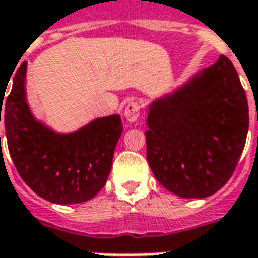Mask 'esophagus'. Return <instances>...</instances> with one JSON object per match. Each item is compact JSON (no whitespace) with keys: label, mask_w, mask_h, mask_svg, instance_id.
I'll use <instances>...</instances> for the list:
<instances>
[{"label":"esophagus","mask_w":258,"mask_h":258,"mask_svg":"<svg viewBox=\"0 0 258 258\" xmlns=\"http://www.w3.org/2000/svg\"><path fill=\"white\" fill-rule=\"evenodd\" d=\"M123 114L124 119L129 123H135L139 119V114H141V104L138 103V102H129L124 106Z\"/></svg>","instance_id":"34e87169"}]
</instances>
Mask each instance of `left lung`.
Returning a JSON list of instances; mask_svg holds the SVG:
<instances>
[{
    "instance_id": "1",
    "label": "left lung",
    "mask_w": 258,
    "mask_h": 258,
    "mask_svg": "<svg viewBox=\"0 0 258 258\" xmlns=\"http://www.w3.org/2000/svg\"><path fill=\"white\" fill-rule=\"evenodd\" d=\"M247 132V96L235 67L221 54L188 85L151 104L146 158L168 191L205 198L231 178Z\"/></svg>"
}]
</instances>
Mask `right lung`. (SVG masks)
Wrapping results in <instances>:
<instances>
[{
  "label": "right lung",
  "instance_id": "1",
  "mask_svg": "<svg viewBox=\"0 0 258 258\" xmlns=\"http://www.w3.org/2000/svg\"><path fill=\"white\" fill-rule=\"evenodd\" d=\"M25 70V63L18 67L7 97L0 92V120L3 113L15 168L23 181L50 203L89 201L103 188L110 173L114 148L123 131L120 116L96 119L73 134H55L37 122L28 109Z\"/></svg>",
  "mask_w": 258,
  "mask_h": 258
}]
</instances>
